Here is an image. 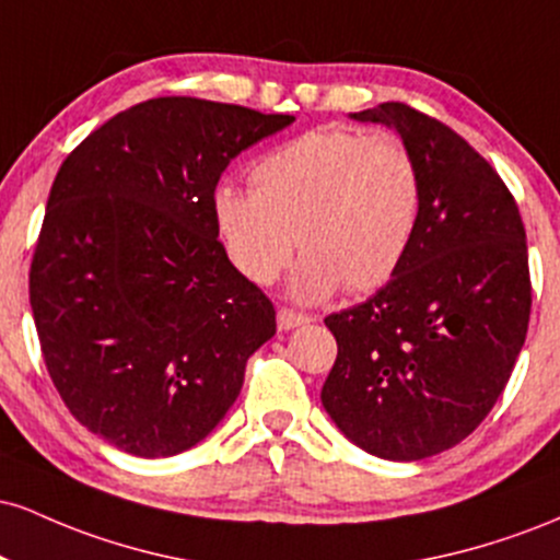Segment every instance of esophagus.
I'll use <instances>...</instances> for the list:
<instances>
[{
	"label": "esophagus",
	"mask_w": 560,
	"mask_h": 560,
	"mask_svg": "<svg viewBox=\"0 0 560 560\" xmlns=\"http://www.w3.org/2000/svg\"><path fill=\"white\" fill-rule=\"evenodd\" d=\"M276 320H279V329H294V326L300 324H307L311 316H305V313L300 311H292V307H279V313H276Z\"/></svg>",
	"instance_id": "34e87169"
}]
</instances>
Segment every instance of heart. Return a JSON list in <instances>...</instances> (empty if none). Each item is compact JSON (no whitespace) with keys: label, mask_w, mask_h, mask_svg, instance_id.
<instances>
[{"label":"heart","mask_w":560,"mask_h":560,"mask_svg":"<svg viewBox=\"0 0 560 560\" xmlns=\"http://www.w3.org/2000/svg\"><path fill=\"white\" fill-rule=\"evenodd\" d=\"M253 189L218 184L210 197L229 260L255 284H271L302 249L292 289L324 300L345 287L365 294L395 279L421 221L423 176L395 133L316 128L266 152Z\"/></svg>","instance_id":"obj_1"}]
</instances>
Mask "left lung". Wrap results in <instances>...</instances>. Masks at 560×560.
Wrapping results in <instances>:
<instances>
[{
	"label": "left lung",
	"instance_id": "1",
	"mask_svg": "<svg viewBox=\"0 0 560 560\" xmlns=\"http://www.w3.org/2000/svg\"><path fill=\"white\" fill-rule=\"evenodd\" d=\"M352 118L408 141L423 202L395 279L324 318L337 361L320 402L365 453L421 460L464 442L511 378L532 311L526 231L498 171L442 120L402 102Z\"/></svg>",
	"mask_w": 560,
	"mask_h": 560
}]
</instances>
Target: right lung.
Returning <instances> with one entry per match:
<instances>
[{"label": "right lung", "mask_w": 560, "mask_h": 560, "mask_svg": "<svg viewBox=\"0 0 560 560\" xmlns=\"http://www.w3.org/2000/svg\"><path fill=\"white\" fill-rule=\"evenodd\" d=\"M158 96L62 160L28 273L44 363L89 432L139 458L205 440L276 334L273 302L231 266L210 197L226 165L292 124Z\"/></svg>", "instance_id": "obj_1"}]
</instances>
